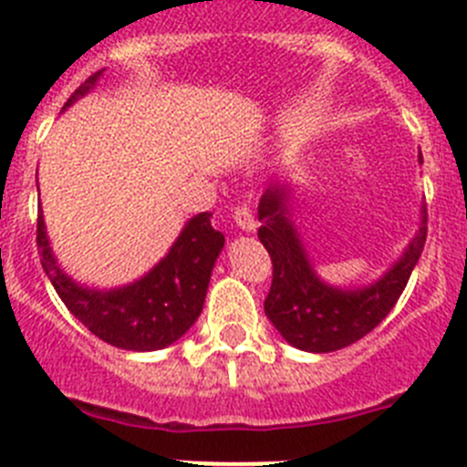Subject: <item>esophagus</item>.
<instances>
[{
    "label": "esophagus",
    "mask_w": 467,
    "mask_h": 467,
    "mask_svg": "<svg viewBox=\"0 0 467 467\" xmlns=\"http://www.w3.org/2000/svg\"><path fill=\"white\" fill-rule=\"evenodd\" d=\"M234 222H236L243 231L257 229V222H254V214L253 210H250V205H238V208L234 210Z\"/></svg>",
    "instance_id": "esophagus-1"
}]
</instances>
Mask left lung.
<instances>
[{"instance_id":"8db88e82","label":"left lung","mask_w":467,"mask_h":467,"mask_svg":"<svg viewBox=\"0 0 467 467\" xmlns=\"http://www.w3.org/2000/svg\"><path fill=\"white\" fill-rule=\"evenodd\" d=\"M419 161L423 163V159ZM257 236L274 262V280L264 311L280 337L308 353H332L356 344L390 313L419 264L428 236V210L410 245L379 280L362 287H337L313 269L306 247L292 220L290 184L274 182L259 201Z\"/></svg>"}]
</instances>
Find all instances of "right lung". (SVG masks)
Wrapping results in <instances>:
<instances>
[{
	"mask_svg": "<svg viewBox=\"0 0 467 467\" xmlns=\"http://www.w3.org/2000/svg\"><path fill=\"white\" fill-rule=\"evenodd\" d=\"M105 69L69 95L65 109L95 88ZM210 213H198L184 224L168 254L150 274L133 283L95 290L69 278L51 250L44 214L36 217V245L41 266L77 320L98 339L123 350H159L189 332L203 311L213 266L224 247V234L210 224Z\"/></svg>",
	"mask_w": 467,
	"mask_h": 467,
	"instance_id": "add662e5",
	"label": "right lung"
}]
</instances>
